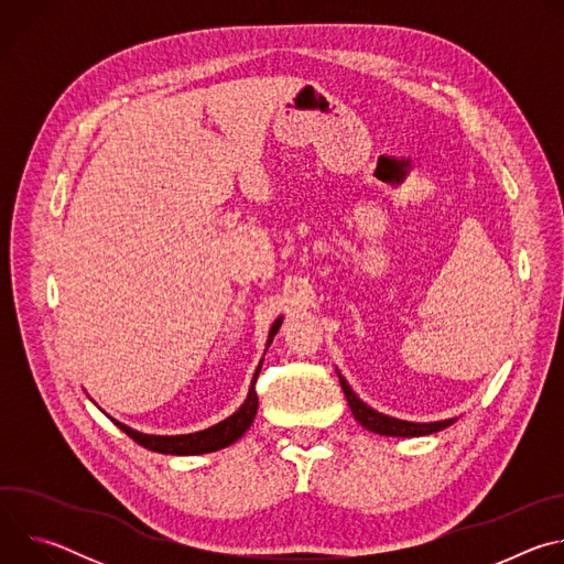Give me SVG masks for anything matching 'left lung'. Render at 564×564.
<instances>
[{
  "label": "left lung",
  "instance_id": "obj_1",
  "mask_svg": "<svg viewBox=\"0 0 564 564\" xmlns=\"http://www.w3.org/2000/svg\"><path fill=\"white\" fill-rule=\"evenodd\" d=\"M337 375H339V383L344 388V394L348 399V406H350L355 420L370 433L386 435V437H424L431 433H440L457 422V417L437 420V422H409V420H397V417L383 415L359 399V394L350 388V383L346 381V377L339 370H337Z\"/></svg>",
  "mask_w": 564,
  "mask_h": 564
}]
</instances>
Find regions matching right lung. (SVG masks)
Segmentation results:
<instances>
[{"label": "right lung", "mask_w": 564, "mask_h": 564, "mask_svg": "<svg viewBox=\"0 0 564 564\" xmlns=\"http://www.w3.org/2000/svg\"><path fill=\"white\" fill-rule=\"evenodd\" d=\"M283 324V316L274 318V324L268 333V341H265V352L272 344V339L276 337L279 328ZM265 357V355H263ZM261 366H263V359L259 361L254 375H252V383H250V390H248V397L243 404H240L229 417L220 420L218 424H212L203 431H194V433H183V435H151V433H140L118 420L111 417V422L124 431L133 442H138L140 446L153 451V453H165V455H203V453H214V451H220V448H227L231 446L234 442H238L240 437H243L248 433V429L252 426L254 417H257V411H259V397H257V390H254V383H257V377L261 372ZM109 417V415H107Z\"/></svg>", "instance_id": "right-lung-1"}]
</instances>
